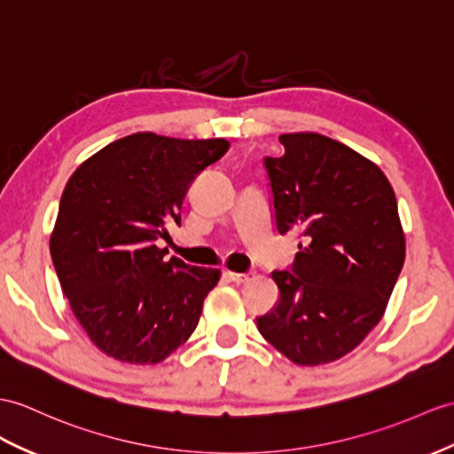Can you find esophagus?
Returning <instances> with one entry per match:
<instances>
[{
	"mask_svg": "<svg viewBox=\"0 0 454 454\" xmlns=\"http://www.w3.org/2000/svg\"><path fill=\"white\" fill-rule=\"evenodd\" d=\"M227 275H229V279L231 281H242V278H245V273H240L233 263H229V271H227Z\"/></svg>",
	"mask_w": 454,
	"mask_h": 454,
	"instance_id": "1",
	"label": "esophagus"
}]
</instances>
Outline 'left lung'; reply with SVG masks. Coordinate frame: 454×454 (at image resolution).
Segmentation results:
<instances>
[{
  "label": "left lung",
  "mask_w": 454,
  "mask_h": 454,
  "mask_svg": "<svg viewBox=\"0 0 454 454\" xmlns=\"http://www.w3.org/2000/svg\"><path fill=\"white\" fill-rule=\"evenodd\" d=\"M227 150L223 138L138 132L99 150L65 186L50 240L53 268L76 319L106 355L158 364L196 329L219 270L191 263L189 248L161 227L181 225L191 184Z\"/></svg>",
  "instance_id": "8db88e82"
}]
</instances>
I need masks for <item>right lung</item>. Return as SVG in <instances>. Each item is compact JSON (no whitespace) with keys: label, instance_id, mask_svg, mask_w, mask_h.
Here are the masks:
<instances>
[{"label":"right lung","instance_id":"add662e5","mask_svg":"<svg viewBox=\"0 0 454 454\" xmlns=\"http://www.w3.org/2000/svg\"><path fill=\"white\" fill-rule=\"evenodd\" d=\"M263 158L275 229L298 233L278 302L256 319L289 360L317 366L356 348L381 319L404 263L395 192L372 161L316 132L279 137Z\"/></svg>","mask_w":454,"mask_h":454}]
</instances>
